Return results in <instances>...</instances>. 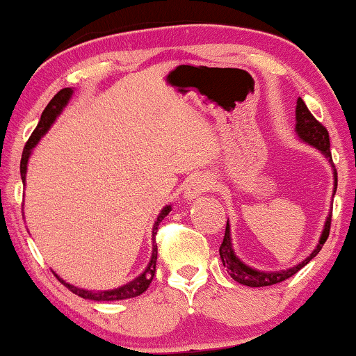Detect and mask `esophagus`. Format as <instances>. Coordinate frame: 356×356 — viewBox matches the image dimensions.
Returning a JSON list of instances; mask_svg holds the SVG:
<instances>
[{
    "label": "esophagus",
    "instance_id": "esophagus-1",
    "mask_svg": "<svg viewBox=\"0 0 356 356\" xmlns=\"http://www.w3.org/2000/svg\"><path fill=\"white\" fill-rule=\"evenodd\" d=\"M211 188V181L204 177H193L188 179L186 190H185V198L186 200H196L198 196L203 195L204 191H208Z\"/></svg>",
    "mask_w": 356,
    "mask_h": 356
}]
</instances>
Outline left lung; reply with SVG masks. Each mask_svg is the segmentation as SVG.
I'll list each match as a JSON object with an SVG mask.
<instances>
[{
	"label": "left lung",
	"mask_w": 356,
	"mask_h": 356,
	"mask_svg": "<svg viewBox=\"0 0 356 356\" xmlns=\"http://www.w3.org/2000/svg\"><path fill=\"white\" fill-rule=\"evenodd\" d=\"M296 131H297V135H299L300 140H304L305 143L312 145V147H315L317 150L322 152L323 156L330 161V165L333 168V179H335V183H333V186H335L333 188V195H335L337 183H339V179H337L335 165H333V161H332L330 138H328V131L325 127L320 124L317 118L310 113L309 108H307L305 102L300 97L297 99V107H296ZM330 225H332V213L327 216L325 226H323L322 236H320L317 248H315L312 254H310L307 259H304L300 264L293 266V267H291V269L264 272V270H257V269H252V267L245 266L244 262L241 261L238 256H236L234 251H232L229 221H227V225H226L225 239H222L221 245H219V256H221L222 266L226 267L227 274H229L231 277L236 280V282L248 285V287H266V285H274V284L282 282V280H285V279L292 277L293 274H297L302 267L309 264V262L312 261L315 256H317V254L320 252V249H322V245L325 244L328 234H330Z\"/></svg>",
	"instance_id": "8db88e82"
}]
</instances>
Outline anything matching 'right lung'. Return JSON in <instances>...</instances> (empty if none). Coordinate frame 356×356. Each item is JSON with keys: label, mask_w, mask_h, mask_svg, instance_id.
<instances>
[{"label": "right lung", "mask_w": 356, "mask_h": 356, "mask_svg": "<svg viewBox=\"0 0 356 356\" xmlns=\"http://www.w3.org/2000/svg\"><path fill=\"white\" fill-rule=\"evenodd\" d=\"M72 89L71 87H65V89L59 90L54 97L51 99V102L47 104V107L44 108L42 115H41V120H39V124L36 129H34L33 134H31V137L28 142L24 145V150H23V156H21V179H23V185H26V170H28V160L31 156V152H33V148L36 147L39 140L42 138V135L46 134L47 130L51 129V125L54 124V120L57 117H59V113L63 112V108L67 105L69 100L72 97ZM171 211V206H165L163 209H161L160 214H158L155 225H153V241H155V236H156V231H158V225L161 222V219H163L166 214ZM156 243H153V251H152V259L150 262H148L147 269H145L142 274L138 275L137 279L130 280L129 284L122 285V287L118 289H112V291H87V289H81V287H76V285L65 282L59 277V275L54 274L57 279L63 282L65 287L69 289V291L76 293V296L82 297V299H89V300H94V302H112V300H124V299H134V297L140 296V293H143L147 291L148 287H150L152 280H153V275H155V270H156Z\"/></svg>", "instance_id": "1"}]
</instances>
